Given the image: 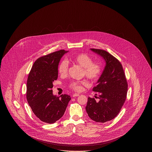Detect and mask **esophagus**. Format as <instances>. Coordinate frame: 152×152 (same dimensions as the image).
Here are the masks:
<instances>
[{
  "label": "esophagus",
  "mask_w": 152,
  "mask_h": 152,
  "mask_svg": "<svg viewBox=\"0 0 152 152\" xmlns=\"http://www.w3.org/2000/svg\"><path fill=\"white\" fill-rule=\"evenodd\" d=\"M79 94H73L72 96L73 97H77V96H79Z\"/></svg>",
  "instance_id": "esophagus-1"
}]
</instances>
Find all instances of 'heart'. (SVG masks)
Returning a JSON list of instances; mask_svg holds the SVG:
<instances>
[{
    "label": "heart",
    "instance_id": "obj_1",
    "mask_svg": "<svg viewBox=\"0 0 152 152\" xmlns=\"http://www.w3.org/2000/svg\"><path fill=\"white\" fill-rule=\"evenodd\" d=\"M71 60L83 68V74L92 81H96L101 76L102 66L101 63L93 62V60L86 53H81L73 56ZM69 63L66 60H63L58 66V72L61 76H65L68 71ZM87 81H72L69 83L68 86L69 88L75 91L80 92L83 89V86L87 85Z\"/></svg>",
    "mask_w": 152,
    "mask_h": 152
}]
</instances>
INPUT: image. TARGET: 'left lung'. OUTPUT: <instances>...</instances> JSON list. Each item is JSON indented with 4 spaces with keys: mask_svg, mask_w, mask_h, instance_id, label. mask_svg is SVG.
<instances>
[{
    "mask_svg": "<svg viewBox=\"0 0 152 152\" xmlns=\"http://www.w3.org/2000/svg\"><path fill=\"white\" fill-rule=\"evenodd\" d=\"M101 56L106 65L93 91L99 92V101L88 97L86 109L88 116L97 123L112 120L119 113L125 101L128 83L120 62L107 51L91 48Z\"/></svg>",
    "mask_w": 152,
    "mask_h": 152,
    "instance_id": "1",
    "label": "left lung"
}]
</instances>
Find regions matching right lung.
<instances>
[{"instance_id": "add662e5", "label": "right lung", "mask_w": 152, "mask_h": 152, "mask_svg": "<svg viewBox=\"0 0 152 152\" xmlns=\"http://www.w3.org/2000/svg\"><path fill=\"white\" fill-rule=\"evenodd\" d=\"M68 51H56L37 58L27 82V100L35 115L44 123L53 124L64 115L71 97L53 94V81L58 79V65Z\"/></svg>"}]
</instances>
